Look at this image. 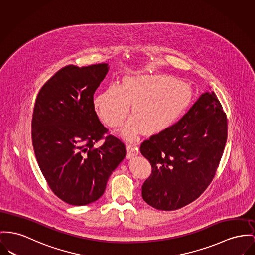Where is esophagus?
I'll return each mask as SVG.
<instances>
[{
  "label": "esophagus",
  "mask_w": 255,
  "mask_h": 255,
  "mask_svg": "<svg viewBox=\"0 0 255 255\" xmlns=\"http://www.w3.org/2000/svg\"><path fill=\"white\" fill-rule=\"evenodd\" d=\"M137 154H138V152L136 151L135 147L131 144H128L127 146V158L130 159V158L134 157Z\"/></svg>",
  "instance_id": "1"
}]
</instances>
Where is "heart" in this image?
Segmentation results:
<instances>
[{
    "instance_id": "b5f03b06",
    "label": "heart",
    "mask_w": 255,
    "mask_h": 255,
    "mask_svg": "<svg viewBox=\"0 0 255 255\" xmlns=\"http://www.w3.org/2000/svg\"><path fill=\"white\" fill-rule=\"evenodd\" d=\"M192 98L190 86L167 75H128L120 85L109 84L95 100V108L111 127H119L129 112L133 118L122 129L128 140L142 129L146 134L161 132L186 110Z\"/></svg>"
}]
</instances>
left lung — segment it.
I'll list each match as a JSON object with an SVG mask.
<instances>
[{
	"label": "left lung",
	"mask_w": 255,
	"mask_h": 255,
	"mask_svg": "<svg viewBox=\"0 0 255 255\" xmlns=\"http://www.w3.org/2000/svg\"><path fill=\"white\" fill-rule=\"evenodd\" d=\"M227 139V118L214 92H205L175 125L140 146L152 174L142 186L146 203L173 211L197 199L212 182Z\"/></svg>",
	"instance_id": "obj_1"
}]
</instances>
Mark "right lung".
<instances>
[{"label":"right lung","instance_id":"right-lung-1","mask_svg":"<svg viewBox=\"0 0 255 255\" xmlns=\"http://www.w3.org/2000/svg\"><path fill=\"white\" fill-rule=\"evenodd\" d=\"M108 70V64L65 67L42 86L34 103L32 139L38 166L52 191L70 205L97 201L126 156L121 140L104 137L108 130L95 111L94 94Z\"/></svg>","mask_w":255,"mask_h":255}]
</instances>
